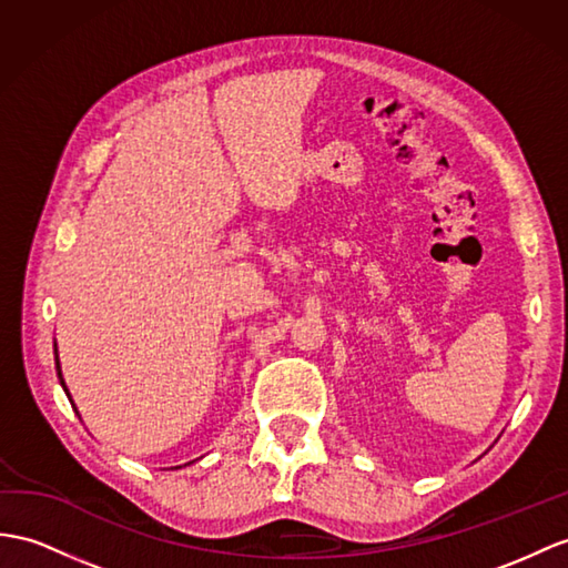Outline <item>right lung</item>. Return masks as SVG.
<instances>
[{
	"instance_id": "obj_1",
	"label": "right lung",
	"mask_w": 568,
	"mask_h": 568,
	"mask_svg": "<svg viewBox=\"0 0 568 568\" xmlns=\"http://www.w3.org/2000/svg\"><path fill=\"white\" fill-rule=\"evenodd\" d=\"M54 354H58V349H54ZM54 362H58V376H60V383H62V388H64V381H62V371H60V358L54 356ZM67 390V388H64ZM69 395V393H67Z\"/></svg>"
}]
</instances>
